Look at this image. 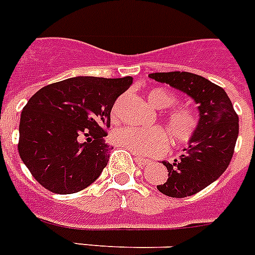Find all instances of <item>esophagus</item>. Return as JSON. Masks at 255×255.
I'll return each instance as SVG.
<instances>
[{"instance_id": "1", "label": "esophagus", "mask_w": 255, "mask_h": 255, "mask_svg": "<svg viewBox=\"0 0 255 255\" xmlns=\"http://www.w3.org/2000/svg\"><path fill=\"white\" fill-rule=\"evenodd\" d=\"M134 158H135V161H136V162H138V164L143 165V166L151 164V161L147 160V158H144V157H143V156H139V154H134Z\"/></svg>"}]
</instances>
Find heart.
<instances>
[{"instance_id":"1","label":"heart","mask_w":255,"mask_h":255,"mask_svg":"<svg viewBox=\"0 0 255 255\" xmlns=\"http://www.w3.org/2000/svg\"><path fill=\"white\" fill-rule=\"evenodd\" d=\"M147 99L154 108H167L175 102V95L166 88H153L147 93ZM165 125L175 143H187L192 139L197 128V116L191 108L177 107L165 116ZM112 140L130 152L142 156L160 154L166 148V135L158 128L138 129L124 126L113 130Z\"/></svg>"}]
</instances>
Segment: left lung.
Returning <instances> with one entry per match:
<instances>
[{"instance_id": "obj_1", "label": "left lung", "mask_w": 255, "mask_h": 255, "mask_svg": "<svg viewBox=\"0 0 255 255\" xmlns=\"http://www.w3.org/2000/svg\"><path fill=\"white\" fill-rule=\"evenodd\" d=\"M149 77L190 95L199 104L200 120L184 153L174 162L162 161L169 178L157 190L170 197H187L218 179L234 156L239 116L226 91L190 72H158Z\"/></svg>"}]
</instances>
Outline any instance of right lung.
Segmentation results:
<instances>
[{
	"instance_id": "obj_1",
	"label": "right lung",
	"mask_w": 255,
	"mask_h": 255,
	"mask_svg": "<svg viewBox=\"0 0 255 255\" xmlns=\"http://www.w3.org/2000/svg\"><path fill=\"white\" fill-rule=\"evenodd\" d=\"M132 77H73L37 91L23 108L19 156L32 177L60 195L94 183L108 164L112 147L103 136L111 111Z\"/></svg>"
}]
</instances>
